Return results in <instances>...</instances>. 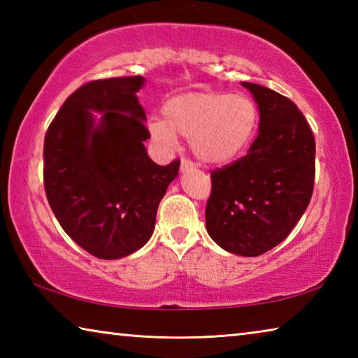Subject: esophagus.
<instances>
[{
    "instance_id": "1",
    "label": "esophagus",
    "mask_w": 358,
    "mask_h": 358,
    "mask_svg": "<svg viewBox=\"0 0 358 358\" xmlns=\"http://www.w3.org/2000/svg\"><path fill=\"white\" fill-rule=\"evenodd\" d=\"M194 166H192V162L191 161H187V159H181V164H180V171L181 172H187V171H191Z\"/></svg>"
}]
</instances>
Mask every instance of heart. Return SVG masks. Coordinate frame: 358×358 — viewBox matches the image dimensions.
<instances>
[{
    "label": "heart",
    "mask_w": 358,
    "mask_h": 358,
    "mask_svg": "<svg viewBox=\"0 0 358 358\" xmlns=\"http://www.w3.org/2000/svg\"><path fill=\"white\" fill-rule=\"evenodd\" d=\"M164 121L151 120L148 134L157 147L172 150L177 134L191 138L199 161L210 166L230 162L251 142L257 128L259 108L245 94L221 92L186 93L162 107Z\"/></svg>",
    "instance_id": "b5f03b06"
}]
</instances>
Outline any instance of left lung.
<instances>
[{"label":"left lung","instance_id":"1","mask_svg":"<svg viewBox=\"0 0 358 358\" xmlns=\"http://www.w3.org/2000/svg\"><path fill=\"white\" fill-rule=\"evenodd\" d=\"M259 107V134L246 156L211 172L207 232L237 256L256 257L280 245L308 208L316 142L292 101L241 82Z\"/></svg>","mask_w":358,"mask_h":358}]
</instances>
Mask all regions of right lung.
<instances>
[{
    "mask_svg": "<svg viewBox=\"0 0 358 358\" xmlns=\"http://www.w3.org/2000/svg\"><path fill=\"white\" fill-rule=\"evenodd\" d=\"M143 85L141 76L85 83L45 134L47 201L64 232L99 259L126 257L147 243L178 175V159L157 166L143 145L150 138L137 98Z\"/></svg>",
    "mask_w": 358,
    "mask_h": 358,
    "instance_id": "right-lung-1",
    "label": "right lung"
}]
</instances>
